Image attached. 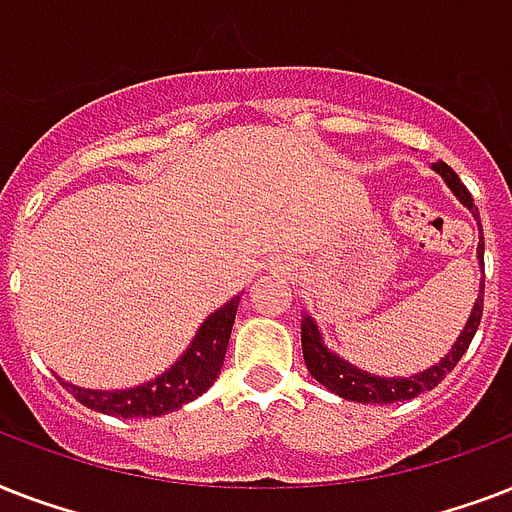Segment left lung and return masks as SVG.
<instances>
[{"label": "left lung", "mask_w": 512, "mask_h": 512, "mask_svg": "<svg viewBox=\"0 0 512 512\" xmlns=\"http://www.w3.org/2000/svg\"><path fill=\"white\" fill-rule=\"evenodd\" d=\"M433 170L438 175L444 177L446 185L452 188L454 196L470 207L473 212H478L473 207V196L470 191L462 185V180L457 177V172L444 162L433 164ZM481 225V220H478ZM478 257H481V263H484V236H481V244H478ZM481 313H484V287H481V297L476 300V308L470 313V321L465 324V332L460 335V340L454 342V348L449 350V356L441 361V364L430 366L428 372L414 374V377H406V380H393V377H374V374H366L356 366H350L348 361H342L340 356L335 353H329L324 348V342H321L319 329H316V321L311 316H305L303 319V358L305 366H308V372L316 377V380L329 388L337 396L348 398V401H356V404H393V401H409V398L420 396L425 390H433L438 382L444 380L446 374L452 372L457 361L465 356V350H468L470 340L476 337V329L481 324Z\"/></svg>", "instance_id": "obj_1"}]
</instances>
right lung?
Segmentation results:
<instances>
[{
  "label": "right lung",
  "mask_w": 512,
  "mask_h": 512,
  "mask_svg": "<svg viewBox=\"0 0 512 512\" xmlns=\"http://www.w3.org/2000/svg\"><path fill=\"white\" fill-rule=\"evenodd\" d=\"M239 297H233L231 303H225L220 311L209 316L201 329L193 337L191 348L185 350L180 361L170 366L162 377L138 385L130 390H87L74 388L63 382L79 404L95 412L114 414V417H159L172 409H180L183 404L207 393V388L217 380V374L223 369L225 348L231 340L233 319H236Z\"/></svg>",
  "instance_id": "right-lung-1"
}]
</instances>
